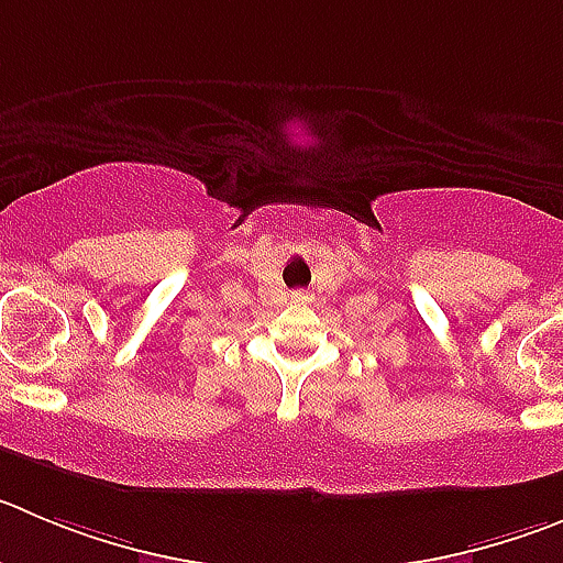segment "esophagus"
<instances>
[{
	"mask_svg": "<svg viewBox=\"0 0 563 563\" xmlns=\"http://www.w3.org/2000/svg\"><path fill=\"white\" fill-rule=\"evenodd\" d=\"M294 302V306H308L311 302V291H306V288H299V291H291V297H288Z\"/></svg>",
	"mask_w": 563,
	"mask_h": 563,
	"instance_id": "1",
	"label": "esophagus"
}]
</instances>
